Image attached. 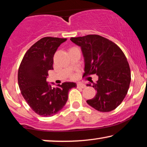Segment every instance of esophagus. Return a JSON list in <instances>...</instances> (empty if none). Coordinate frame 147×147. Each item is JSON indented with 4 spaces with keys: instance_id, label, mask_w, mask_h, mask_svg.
<instances>
[{
    "instance_id": "1",
    "label": "esophagus",
    "mask_w": 147,
    "mask_h": 147,
    "mask_svg": "<svg viewBox=\"0 0 147 147\" xmlns=\"http://www.w3.org/2000/svg\"><path fill=\"white\" fill-rule=\"evenodd\" d=\"M77 87L78 88H82V89H84L86 88V86L84 84H82V83H78L77 84Z\"/></svg>"
}]
</instances>
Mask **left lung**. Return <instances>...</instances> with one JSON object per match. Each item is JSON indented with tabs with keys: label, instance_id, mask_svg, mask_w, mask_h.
I'll return each mask as SVG.
<instances>
[{
	"label": "left lung",
	"instance_id": "left-lung-1",
	"mask_svg": "<svg viewBox=\"0 0 147 147\" xmlns=\"http://www.w3.org/2000/svg\"><path fill=\"white\" fill-rule=\"evenodd\" d=\"M70 40L82 49L85 62L84 76H98L96 83L92 82L97 94L87 103L101 112L116 109L126 96L131 80L130 67L124 53L114 42L99 35ZM87 86H91V84Z\"/></svg>",
	"mask_w": 147,
	"mask_h": 147
}]
</instances>
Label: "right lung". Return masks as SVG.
<instances>
[{"mask_svg":"<svg viewBox=\"0 0 147 147\" xmlns=\"http://www.w3.org/2000/svg\"><path fill=\"white\" fill-rule=\"evenodd\" d=\"M66 38L44 37L26 52L18 72V82L23 97L36 113L51 117L66 103L69 89L76 83L64 82L56 88L46 82L49 70L53 69L54 56Z\"/></svg>","mask_w":147,"mask_h":147,"instance_id":"1","label":"right lung"}]
</instances>
